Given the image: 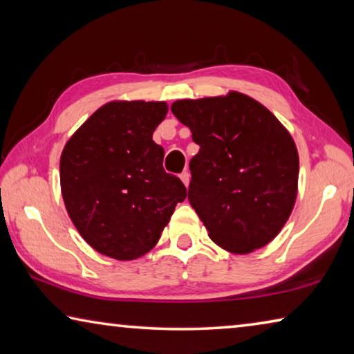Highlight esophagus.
I'll return each mask as SVG.
<instances>
[{
    "label": "esophagus",
    "mask_w": 354,
    "mask_h": 354,
    "mask_svg": "<svg viewBox=\"0 0 354 354\" xmlns=\"http://www.w3.org/2000/svg\"><path fill=\"white\" fill-rule=\"evenodd\" d=\"M179 178H181V181L184 183V185L185 187H189V183H190V173L185 170V171H183L181 175H179Z\"/></svg>",
    "instance_id": "obj_1"
}]
</instances>
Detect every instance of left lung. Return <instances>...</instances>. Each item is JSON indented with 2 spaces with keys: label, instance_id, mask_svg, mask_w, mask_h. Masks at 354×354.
I'll list each match as a JSON object with an SVG mask.
<instances>
[{
  "label": "left lung",
  "instance_id": "1",
  "mask_svg": "<svg viewBox=\"0 0 354 354\" xmlns=\"http://www.w3.org/2000/svg\"><path fill=\"white\" fill-rule=\"evenodd\" d=\"M171 112L200 145L189 164V201L209 237L236 254L266 247L297 200L299 162L289 131L239 92L179 100Z\"/></svg>",
  "mask_w": 354,
  "mask_h": 354
}]
</instances>
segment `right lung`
I'll list each match as a JSON object with an SVG mask.
<instances>
[{"label":"right lung","mask_w":354,"mask_h":354,"mask_svg":"<svg viewBox=\"0 0 354 354\" xmlns=\"http://www.w3.org/2000/svg\"><path fill=\"white\" fill-rule=\"evenodd\" d=\"M167 112L165 101H111L65 143V207L101 254L133 261L148 253L187 196L181 179L165 173L164 148L153 140Z\"/></svg>","instance_id":"1"}]
</instances>
